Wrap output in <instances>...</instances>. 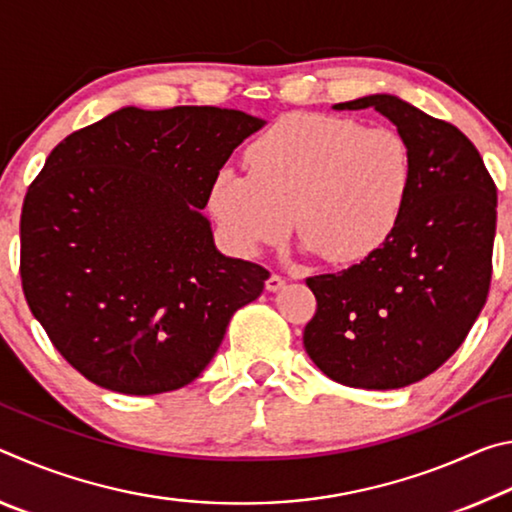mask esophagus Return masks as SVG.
<instances>
[{
	"label": "esophagus",
	"mask_w": 512,
	"mask_h": 512,
	"mask_svg": "<svg viewBox=\"0 0 512 512\" xmlns=\"http://www.w3.org/2000/svg\"><path fill=\"white\" fill-rule=\"evenodd\" d=\"M284 287V277L273 273L271 277L266 280V291H280Z\"/></svg>",
	"instance_id": "1"
}]
</instances>
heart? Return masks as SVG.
<instances>
[{"label":"heart","mask_w":512,"mask_h":512,"mask_svg":"<svg viewBox=\"0 0 512 512\" xmlns=\"http://www.w3.org/2000/svg\"><path fill=\"white\" fill-rule=\"evenodd\" d=\"M248 171L223 167L210 210L239 253L275 246L296 223L309 250L357 264L388 244L409 203L415 162L406 137L336 115L277 119L246 151Z\"/></svg>","instance_id":"heart-1"}]
</instances>
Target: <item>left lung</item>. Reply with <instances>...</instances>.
Masks as SVG:
<instances>
[{"instance_id": "left-lung-1", "label": "left lung", "mask_w": 512, "mask_h": 512, "mask_svg": "<svg viewBox=\"0 0 512 512\" xmlns=\"http://www.w3.org/2000/svg\"><path fill=\"white\" fill-rule=\"evenodd\" d=\"M375 108L409 142L415 178L395 235L341 273L307 277L316 314L309 359L343 386L388 391L431 375L458 350L485 305L497 187L476 146L393 94L336 103Z\"/></svg>"}]
</instances>
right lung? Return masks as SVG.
Returning a JSON list of instances; mask_svg holds the SVG:
<instances>
[{
  "label": "right lung",
  "instance_id": "obj_1",
  "mask_svg": "<svg viewBox=\"0 0 512 512\" xmlns=\"http://www.w3.org/2000/svg\"><path fill=\"white\" fill-rule=\"evenodd\" d=\"M264 119L121 108L67 135L29 185L20 275L69 366L124 395L178 391L259 298L264 266L221 255L203 207L216 171Z\"/></svg>",
  "mask_w": 512,
  "mask_h": 512
}]
</instances>
